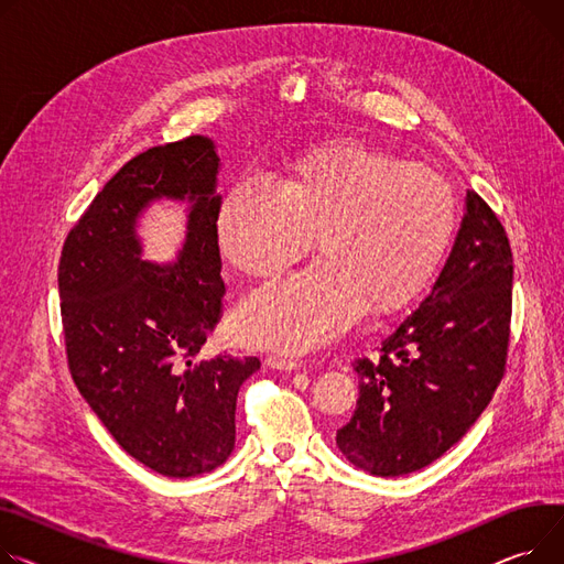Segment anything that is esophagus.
<instances>
[{
  "label": "esophagus",
  "mask_w": 564,
  "mask_h": 564,
  "mask_svg": "<svg viewBox=\"0 0 564 564\" xmlns=\"http://www.w3.org/2000/svg\"><path fill=\"white\" fill-rule=\"evenodd\" d=\"M268 365L274 367V369H285V371H294V369L302 367V362H299V360L281 358V356H270V358H268Z\"/></svg>",
  "instance_id": "1"
}]
</instances>
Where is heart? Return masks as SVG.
Listing matches in <instances>:
<instances>
[{"mask_svg":"<svg viewBox=\"0 0 564 564\" xmlns=\"http://www.w3.org/2000/svg\"><path fill=\"white\" fill-rule=\"evenodd\" d=\"M458 229V197L437 170L360 142L306 149L276 187L238 183L215 215L219 253L242 274L270 276L308 247L317 260L247 292L236 335L285 354L317 349L365 311L388 317L433 283Z\"/></svg>","mask_w":564,"mask_h":564,"instance_id":"b5f03b06","label":"heart"}]
</instances>
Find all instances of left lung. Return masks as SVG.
Here are the masks:
<instances>
[{
    "label": "left lung",
    "mask_w": 564,
    "mask_h": 564,
    "mask_svg": "<svg viewBox=\"0 0 564 564\" xmlns=\"http://www.w3.org/2000/svg\"><path fill=\"white\" fill-rule=\"evenodd\" d=\"M431 294L358 358V403L335 442L377 476L417 471L478 420L503 379L512 317V251L503 224L474 191Z\"/></svg>",
    "instance_id": "left-lung-1"
}]
</instances>
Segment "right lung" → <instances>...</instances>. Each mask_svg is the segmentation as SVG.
I'll return each mask as SVG.
<instances>
[{
    "mask_svg": "<svg viewBox=\"0 0 564 564\" xmlns=\"http://www.w3.org/2000/svg\"><path fill=\"white\" fill-rule=\"evenodd\" d=\"M219 156L206 135L131 159L65 238L58 294L67 367L116 442L144 467L187 478L236 446V401L260 360L199 358L227 292L215 238ZM167 196L192 202L174 267L139 258V213Z\"/></svg>",
    "mask_w": 564,
    "mask_h": 564,
    "instance_id": "right-lung-1",
    "label": "right lung"
}]
</instances>
